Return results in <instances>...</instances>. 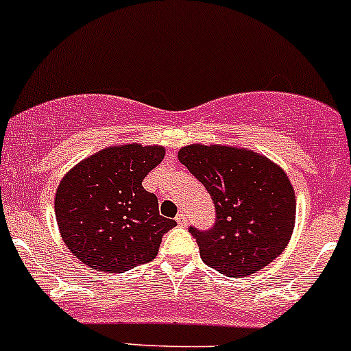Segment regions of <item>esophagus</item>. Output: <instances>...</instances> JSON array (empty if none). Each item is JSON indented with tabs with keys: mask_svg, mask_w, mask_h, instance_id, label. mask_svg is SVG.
I'll return each instance as SVG.
<instances>
[{
	"mask_svg": "<svg viewBox=\"0 0 351 351\" xmlns=\"http://www.w3.org/2000/svg\"><path fill=\"white\" fill-rule=\"evenodd\" d=\"M176 223H178V225L180 226H184V225H186V223H188V215H186V211H184V210H182V211H180V213L178 215H176Z\"/></svg>",
	"mask_w": 351,
	"mask_h": 351,
	"instance_id": "esophagus-1",
	"label": "esophagus"
}]
</instances>
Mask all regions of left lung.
<instances>
[{
  "mask_svg": "<svg viewBox=\"0 0 351 351\" xmlns=\"http://www.w3.org/2000/svg\"><path fill=\"white\" fill-rule=\"evenodd\" d=\"M178 160L203 183L217 210L213 228L190 226L208 267L243 278L282 255L296 217L295 190L283 168L228 145L183 146Z\"/></svg>",
  "mask_w": 351,
  "mask_h": 351,
  "instance_id": "1",
  "label": "left lung"
}]
</instances>
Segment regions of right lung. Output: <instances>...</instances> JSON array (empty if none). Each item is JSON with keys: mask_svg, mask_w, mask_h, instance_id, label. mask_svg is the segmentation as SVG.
<instances>
[{"mask_svg": "<svg viewBox=\"0 0 351 351\" xmlns=\"http://www.w3.org/2000/svg\"><path fill=\"white\" fill-rule=\"evenodd\" d=\"M163 146L126 143L84 158L61 178L55 215L69 252L86 267L125 273L158 255L163 234L176 225L143 188L163 161Z\"/></svg>", "mask_w": 351, "mask_h": 351, "instance_id": "obj_1", "label": "right lung"}]
</instances>
